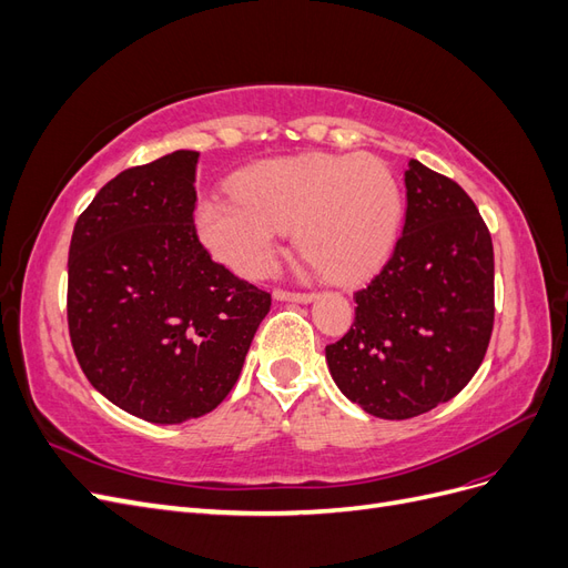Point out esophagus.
I'll use <instances>...</instances> for the list:
<instances>
[{
    "label": "esophagus",
    "instance_id": "1",
    "mask_svg": "<svg viewBox=\"0 0 568 568\" xmlns=\"http://www.w3.org/2000/svg\"><path fill=\"white\" fill-rule=\"evenodd\" d=\"M272 296H274V301H291V303H313L315 301V294H296V291H284V288H277Z\"/></svg>",
    "mask_w": 568,
    "mask_h": 568
}]
</instances>
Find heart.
Returning <instances> with one entry per match:
<instances>
[{"mask_svg":"<svg viewBox=\"0 0 568 568\" xmlns=\"http://www.w3.org/2000/svg\"><path fill=\"white\" fill-rule=\"evenodd\" d=\"M403 194L372 153H298L253 163L232 199H203L196 230L217 263L257 280L272 270L284 232L322 277L357 282L379 267L400 232Z\"/></svg>","mask_w":568,"mask_h":568,"instance_id":"1","label":"heart"}]
</instances>
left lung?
<instances>
[{"instance_id": "left-lung-1", "label": "left lung", "mask_w": 568, "mask_h": 568, "mask_svg": "<svg viewBox=\"0 0 568 568\" xmlns=\"http://www.w3.org/2000/svg\"><path fill=\"white\" fill-rule=\"evenodd\" d=\"M403 236L355 294V322L326 346L332 379L367 415L409 419L469 384L493 332V242L474 201L419 161L405 170Z\"/></svg>"}]
</instances>
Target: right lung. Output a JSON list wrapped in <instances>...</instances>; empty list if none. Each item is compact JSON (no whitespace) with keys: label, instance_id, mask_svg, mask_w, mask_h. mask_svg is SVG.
<instances>
[{"label":"right lung","instance_id":"right-lung-1","mask_svg":"<svg viewBox=\"0 0 568 568\" xmlns=\"http://www.w3.org/2000/svg\"><path fill=\"white\" fill-rule=\"evenodd\" d=\"M199 151L99 189L68 251V329L90 384L130 415L182 424L242 374L270 294L211 261L194 227Z\"/></svg>","mask_w":568,"mask_h":568}]
</instances>
